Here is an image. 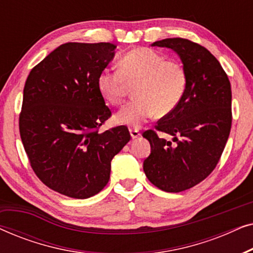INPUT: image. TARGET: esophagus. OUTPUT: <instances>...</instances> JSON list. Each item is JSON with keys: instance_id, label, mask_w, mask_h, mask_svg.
<instances>
[{"instance_id": "34e87169", "label": "esophagus", "mask_w": 253, "mask_h": 253, "mask_svg": "<svg viewBox=\"0 0 253 253\" xmlns=\"http://www.w3.org/2000/svg\"><path fill=\"white\" fill-rule=\"evenodd\" d=\"M130 134H131V138H132V139H137V138L141 137V133L139 132V130H137V129H130Z\"/></svg>"}]
</instances>
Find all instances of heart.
I'll list each match as a JSON object with an SVG mask.
<instances>
[{
  "label": "heart",
  "instance_id": "b5f03b06",
  "mask_svg": "<svg viewBox=\"0 0 253 253\" xmlns=\"http://www.w3.org/2000/svg\"><path fill=\"white\" fill-rule=\"evenodd\" d=\"M136 84V99L123 106L115 120L138 127L155 113L165 116L179 105L186 89V72L181 63L158 51L137 48L121 58L120 69H103L96 78L100 94L112 105H120L129 85Z\"/></svg>",
  "mask_w": 253,
  "mask_h": 253
}]
</instances>
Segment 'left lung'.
Masks as SVG:
<instances>
[{"label":"left lung","instance_id":"8db88e82","mask_svg":"<svg viewBox=\"0 0 253 253\" xmlns=\"http://www.w3.org/2000/svg\"><path fill=\"white\" fill-rule=\"evenodd\" d=\"M152 46L170 48L178 55L186 89L179 105L155 126L172 136L175 144L153 130L143 133L151 144L144 171L162 191L181 192L204 181L220 160L231 127L230 82L220 62L198 43L169 38Z\"/></svg>","mask_w":253,"mask_h":253}]
</instances>
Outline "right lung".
Listing matches in <instances>:
<instances>
[{"label": "right lung", "mask_w": 253, "mask_h": 253, "mask_svg": "<svg viewBox=\"0 0 253 253\" xmlns=\"http://www.w3.org/2000/svg\"><path fill=\"white\" fill-rule=\"evenodd\" d=\"M109 42L61 44L31 70L19 132L31 167L61 195L86 199L105 188L110 162L130 140L126 126L99 132L112 112L96 78L115 55Z\"/></svg>", "instance_id": "obj_1"}]
</instances>
